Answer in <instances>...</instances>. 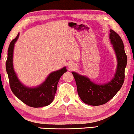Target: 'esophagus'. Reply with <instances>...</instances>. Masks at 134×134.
I'll return each mask as SVG.
<instances>
[{
	"instance_id": "esophagus-1",
	"label": "esophagus",
	"mask_w": 134,
	"mask_h": 134,
	"mask_svg": "<svg viewBox=\"0 0 134 134\" xmlns=\"http://www.w3.org/2000/svg\"><path fill=\"white\" fill-rule=\"evenodd\" d=\"M68 65H69V68L70 70H72V69L76 68V65H75L74 63H72V62L69 63Z\"/></svg>"
}]
</instances>
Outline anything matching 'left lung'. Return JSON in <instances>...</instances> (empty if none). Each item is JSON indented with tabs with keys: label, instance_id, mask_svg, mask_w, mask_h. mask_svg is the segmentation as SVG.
I'll use <instances>...</instances> for the list:
<instances>
[{
	"label": "left lung",
	"instance_id": "1",
	"mask_svg": "<svg viewBox=\"0 0 134 134\" xmlns=\"http://www.w3.org/2000/svg\"><path fill=\"white\" fill-rule=\"evenodd\" d=\"M110 39L117 59V67L113 79L107 84H97L87 77L75 72H72L80 98L89 105L99 106L107 103L115 96L124 84L127 62L124 43L120 36L112 30H110Z\"/></svg>",
	"mask_w": 134,
	"mask_h": 134
}]
</instances>
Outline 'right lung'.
Masks as SVG:
<instances>
[{"instance_id":"obj_1","label":"right lung","mask_w":134,"mask_h":134,"mask_svg":"<svg viewBox=\"0 0 134 134\" xmlns=\"http://www.w3.org/2000/svg\"><path fill=\"white\" fill-rule=\"evenodd\" d=\"M19 35L9 44L5 64L10 89L17 98L29 107L40 108L48 106L54 99L60 78L67 72V69L65 67L52 72L42 84L36 87H29L23 85L18 79L13 67L14 48Z\"/></svg>"}]
</instances>
